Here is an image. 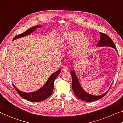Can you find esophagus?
<instances>
[{
    "instance_id": "34e87169",
    "label": "esophagus",
    "mask_w": 123,
    "mask_h": 123,
    "mask_svg": "<svg viewBox=\"0 0 123 123\" xmlns=\"http://www.w3.org/2000/svg\"><path fill=\"white\" fill-rule=\"evenodd\" d=\"M68 70V68L67 67H66V66H63V67L62 68V71H63V72H66V71H67Z\"/></svg>"
}]
</instances>
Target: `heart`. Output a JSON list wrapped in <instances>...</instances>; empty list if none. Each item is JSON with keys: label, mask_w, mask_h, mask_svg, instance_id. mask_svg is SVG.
<instances>
[{"label": "heart", "mask_w": 123, "mask_h": 123, "mask_svg": "<svg viewBox=\"0 0 123 123\" xmlns=\"http://www.w3.org/2000/svg\"><path fill=\"white\" fill-rule=\"evenodd\" d=\"M84 36L85 34L80 31L67 32L62 39V44L65 48L72 47L76 45L74 50V53H80L86 50L90 44L89 38Z\"/></svg>", "instance_id": "1"}]
</instances>
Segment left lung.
<instances>
[{
  "mask_svg": "<svg viewBox=\"0 0 123 123\" xmlns=\"http://www.w3.org/2000/svg\"><path fill=\"white\" fill-rule=\"evenodd\" d=\"M100 39L99 42L97 43V47L107 46L113 48L116 50L117 49L114 42L108 35L102 32H100ZM70 74H71V76L72 77V88L74 91V93L79 99H81L85 101L92 102L102 98H103L107 94V92L109 91L110 88H111V87H110V88L107 92L101 95L95 96V95H91L87 93L86 92H85L82 89L80 83H79L78 79L75 74V73L73 70H71Z\"/></svg>",
  "mask_w": 123,
  "mask_h": 123,
  "instance_id": "1",
  "label": "left lung"
}]
</instances>
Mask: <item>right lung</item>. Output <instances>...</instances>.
Returning a JSON list of instances; mask_svg holds the SVG:
<instances>
[{"mask_svg":"<svg viewBox=\"0 0 123 123\" xmlns=\"http://www.w3.org/2000/svg\"><path fill=\"white\" fill-rule=\"evenodd\" d=\"M41 26L36 25L31 28H30L25 31L22 34H19L17 35L16 36L14 37L13 40H14L17 38H20V37L26 36L27 35H29L31 33L34 32L36 30V29L39 28ZM61 72V69H59L57 71L54 73L53 74H51L48 80L47 81V82L44 84V86L41 87L40 89L37 90L34 92L31 93H25L23 92L20 91L19 89H18L16 87L14 86V88L17 92L20 97H22L23 98L27 100L28 101H30L32 102H39L41 101L47 99L53 93V89H54V81L57 78V76L59 75Z\"/></svg>","mask_w":123,"mask_h":123,"instance_id":"1","label":"right lung"}]
</instances>
